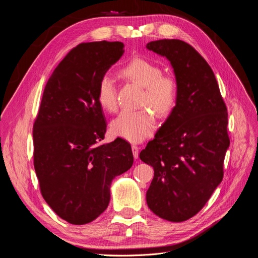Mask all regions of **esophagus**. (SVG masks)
<instances>
[{"mask_svg":"<svg viewBox=\"0 0 258 258\" xmlns=\"http://www.w3.org/2000/svg\"><path fill=\"white\" fill-rule=\"evenodd\" d=\"M131 150H132V153H134V157L137 159L139 157V146L134 144L131 146Z\"/></svg>","mask_w":258,"mask_h":258,"instance_id":"34e87169","label":"esophagus"}]
</instances>
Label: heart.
Here are the masks:
<instances>
[{
	"instance_id": "b5f03b06",
	"label": "heart",
	"mask_w": 258,
	"mask_h": 258,
	"mask_svg": "<svg viewBox=\"0 0 258 258\" xmlns=\"http://www.w3.org/2000/svg\"><path fill=\"white\" fill-rule=\"evenodd\" d=\"M119 74L142 88L140 105L150 106L161 118L173 112L178 97V84L173 75L163 74L158 64L144 58L132 59L120 69ZM97 98L103 110H116V88L110 75L105 74L100 79ZM155 128V116L148 108L122 111L111 122L112 134L130 142H141L153 134Z\"/></svg>"
}]
</instances>
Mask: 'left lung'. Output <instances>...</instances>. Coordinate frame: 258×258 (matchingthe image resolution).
Instances as JSON below:
<instances>
[{
    "label": "left lung",
    "mask_w": 258,
    "mask_h": 258,
    "mask_svg": "<svg viewBox=\"0 0 258 258\" xmlns=\"http://www.w3.org/2000/svg\"><path fill=\"white\" fill-rule=\"evenodd\" d=\"M146 48L171 62L178 84L173 112L140 153L154 168L146 201L163 220L184 222L205 207L223 179L230 143L227 107L212 69L192 46L159 40Z\"/></svg>",
    "instance_id": "1"
}]
</instances>
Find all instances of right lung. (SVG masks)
<instances>
[{"label": "right lung", "mask_w": 258, "mask_h": 258, "mask_svg": "<svg viewBox=\"0 0 258 258\" xmlns=\"http://www.w3.org/2000/svg\"><path fill=\"white\" fill-rule=\"evenodd\" d=\"M123 47L107 41L77 45L45 86L33 124L34 169L43 198L70 224H87L103 213L113 178L134 163L124 140L100 144L106 122L98 83Z\"/></svg>", "instance_id": "add662e5"}]
</instances>
